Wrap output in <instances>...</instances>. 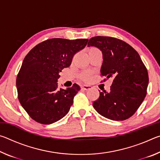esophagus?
Returning a JSON list of instances; mask_svg holds the SVG:
<instances>
[{
  "label": "esophagus",
  "instance_id": "1",
  "mask_svg": "<svg viewBox=\"0 0 160 160\" xmlns=\"http://www.w3.org/2000/svg\"><path fill=\"white\" fill-rule=\"evenodd\" d=\"M81 88L82 89L84 90H90L92 88V87L90 85H83L81 86Z\"/></svg>",
  "mask_w": 160,
  "mask_h": 160
}]
</instances>
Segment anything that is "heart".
Wrapping results in <instances>:
<instances>
[{
    "instance_id": "obj_1",
    "label": "heart",
    "mask_w": 160,
    "mask_h": 160,
    "mask_svg": "<svg viewBox=\"0 0 160 160\" xmlns=\"http://www.w3.org/2000/svg\"><path fill=\"white\" fill-rule=\"evenodd\" d=\"M93 72L90 71V70H85V71H82L80 72L79 75L80 79L82 80V81H85V82H88L91 80L92 77Z\"/></svg>"
}]
</instances>
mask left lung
<instances>
[{"mask_svg":"<svg viewBox=\"0 0 160 160\" xmlns=\"http://www.w3.org/2000/svg\"><path fill=\"white\" fill-rule=\"evenodd\" d=\"M88 47L102 51V77L113 80L110 91L104 90L93 102L100 115L111 120L123 121L134 114L147 94L148 72L138 53L117 38L97 36L89 40Z\"/></svg>","mask_w":160,"mask_h":160,"instance_id":"obj_1","label":"left lung"}]
</instances>
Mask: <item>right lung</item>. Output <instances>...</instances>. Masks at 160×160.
<instances>
[{"instance_id": "1", "label": "right lung", "mask_w": 160, "mask_h": 160, "mask_svg": "<svg viewBox=\"0 0 160 160\" xmlns=\"http://www.w3.org/2000/svg\"><path fill=\"white\" fill-rule=\"evenodd\" d=\"M88 42L86 39L53 38L39 43L27 54L16 86L22 107L33 120L51 124L69 112L80 88L75 83L67 90L58 88L59 72L70 66L75 54Z\"/></svg>"}]
</instances>
